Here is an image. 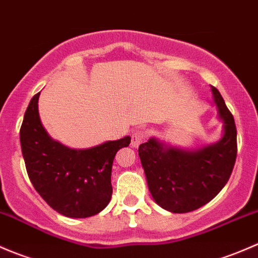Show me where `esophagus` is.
<instances>
[{
	"label": "esophagus",
	"instance_id": "obj_1",
	"mask_svg": "<svg viewBox=\"0 0 258 258\" xmlns=\"http://www.w3.org/2000/svg\"><path fill=\"white\" fill-rule=\"evenodd\" d=\"M147 138V133L144 130H137L132 134V147L138 148Z\"/></svg>",
	"mask_w": 258,
	"mask_h": 258
}]
</instances>
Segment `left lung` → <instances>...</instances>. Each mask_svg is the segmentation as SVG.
I'll return each instance as SVG.
<instances>
[{"instance_id":"left-lung-1","label":"left lung","mask_w":258,"mask_h":258,"mask_svg":"<svg viewBox=\"0 0 258 258\" xmlns=\"http://www.w3.org/2000/svg\"><path fill=\"white\" fill-rule=\"evenodd\" d=\"M211 90L225 124L220 142L186 151L165 148L156 139H150L138 150L151 196L158 205L175 214L194 211L211 201L226 185L235 165V119L219 90L215 87Z\"/></svg>"}]
</instances>
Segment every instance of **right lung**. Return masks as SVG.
I'll return each instance as SVG.
<instances>
[{"label":"right lung","instance_id":"add662e5","mask_svg":"<svg viewBox=\"0 0 258 258\" xmlns=\"http://www.w3.org/2000/svg\"><path fill=\"white\" fill-rule=\"evenodd\" d=\"M37 93L31 99L20 130L21 148L32 185L55 211L74 219L97 215L111 199V166L116 151L130 138L74 150L54 142L43 128Z\"/></svg>","mask_w":258,"mask_h":258}]
</instances>
